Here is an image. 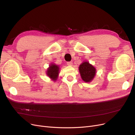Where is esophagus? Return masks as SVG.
<instances>
[{
  "label": "esophagus",
  "instance_id": "34e87169",
  "mask_svg": "<svg viewBox=\"0 0 135 135\" xmlns=\"http://www.w3.org/2000/svg\"><path fill=\"white\" fill-rule=\"evenodd\" d=\"M67 65H68L69 66H72L73 65V62H71V61H70V62H67Z\"/></svg>",
  "mask_w": 135,
  "mask_h": 135
}]
</instances>
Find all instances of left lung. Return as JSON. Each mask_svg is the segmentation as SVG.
Instances as JSON below:
<instances>
[{
    "instance_id": "8db88e82",
    "label": "left lung",
    "mask_w": 135,
    "mask_h": 135,
    "mask_svg": "<svg viewBox=\"0 0 135 135\" xmlns=\"http://www.w3.org/2000/svg\"><path fill=\"white\" fill-rule=\"evenodd\" d=\"M79 70L83 80L86 83L93 80L96 73V68L88 61L83 62L79 67Z\"/></svg>"
}]
</instances>
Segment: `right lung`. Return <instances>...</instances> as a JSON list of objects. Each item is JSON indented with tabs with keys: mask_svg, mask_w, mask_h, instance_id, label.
<instances>
[{
	"mask_svg": "<svg viewBox=\"0 0 135 135\" xmlns=\"http://www.w3.org/2000/svg\"><path fill=\"white\" fill-rule=\"evenodd\" d=\"M59 72V66H57L54 63H51V65L49 66V67L47 68V70L46 71V74L53 81H55L58 78Z\"/></svg>",
	"mask_w": 135,
	"mask_h": 135,
	"instance_id": "right-lung-1",
	"label": "right lung"
}]
</instances>
